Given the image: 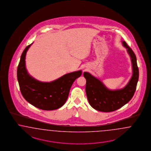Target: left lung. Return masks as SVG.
I'll list each match as a JSON object with an SVG mask.
<instances>
[{
  "instance_id": "1",
  "label": "left lung",
  "mask_w": 151,
  "mask_h": 151,
  "mask_svg": "<svg viewBox=\"0 0 151 151\" xmlns=\"http://www.w3.org/2000/svg\"><path fill=\"white\" fill-rule=\"evenodd\" d=\"M122 43L127 49L132 58L133 70V76L124 88L109 91L101 81L89 73H84V76L86 80L85 91L88 101L93 109L99 111L109 112L120 109L131 100L136 90L139 78V69L136 55L127 42L124 41Z\"/></svg>"
}]
</instances>
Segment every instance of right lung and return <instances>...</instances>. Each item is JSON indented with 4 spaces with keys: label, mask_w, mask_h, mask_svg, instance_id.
<instances>
[{
    "label": "right lung",
    "mask_w": 151,
    "mask_h": 151,
    "mask_svg": "<svg viewBox=\"0 0 151 151\" xmlns=\"http://www.w3.org/2000/svg\"><path fill=\"white\" fill-rule=\"evenodd\" d=\"M31 44L21 54L17 67V79L22 96L38 109L54 110L61 107L67 101L74 81L81 75V71L69 73L50 83H42L31 77L25 67V56Z\"/></svg>",
    "instance_id": "obj_1"
}]
</instances>
